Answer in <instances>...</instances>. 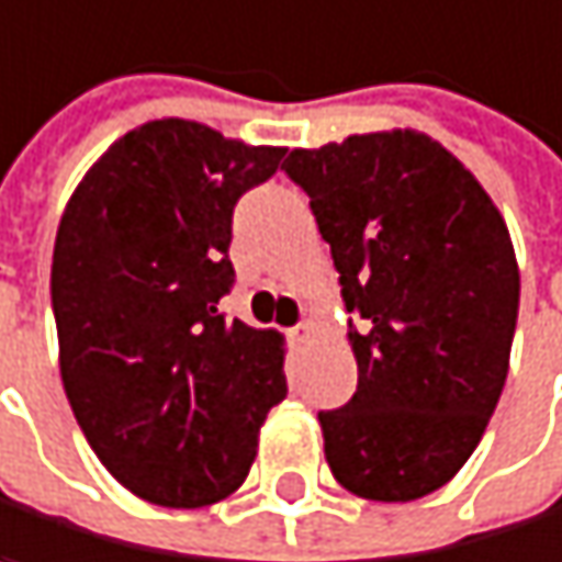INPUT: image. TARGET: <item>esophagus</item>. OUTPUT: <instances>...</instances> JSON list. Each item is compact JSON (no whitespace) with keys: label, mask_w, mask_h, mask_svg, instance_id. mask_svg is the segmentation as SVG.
Instances as JSON below:
<instances>
[{"label":"esophagus","mask_w":562,"mask_h":562,"mask_svg":"<svg viewBox=\"0 0 562 562\" xmlns=\"http://www.w3.org/2000/svg\"><path fill=\"white\" fill-rule=\"evenodd\" d=\"M291 337H294V344H307V340L314 337V324H311V321L297 324V327L291 330Z\"/></svg>","instance_id":"esophagus-1"}]
</instances>
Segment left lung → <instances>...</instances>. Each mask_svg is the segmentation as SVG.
I'll list each match as a JSON object with an SVG mask.
<instances>
[{
  "label": "left lung",
  "mask_w": 562,
  "mask_h": 562,
  "mask_svg": "<svg viewBox=\"0 0 562 562\" xmlns=\"http://www.w3.org/2000/svg\"><path fill=\"white\" fill-rule=\"evenodd\" d=\"M347 311L357 393L321 413L334 477L367 501H419L477 448L501 400L520 304L504 215L419 131L291 149Z\"/></svg>",
  "instance_id": "1"
}]
</instances>
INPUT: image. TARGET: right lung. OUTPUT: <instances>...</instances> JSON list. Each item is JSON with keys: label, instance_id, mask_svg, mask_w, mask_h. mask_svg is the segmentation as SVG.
Segmentation results:
<instances>
[{"label": "right lung", "instance_id": "obj_1", "mask_svg": "<svg viewBox=\"0 0 562 562\" xmlns=\"http://www.w3.org/2000/svg\"><path fill=\"white\" fill-rule=\"evenodd\" d=\"M284 146L162 117L71 192L52 258L65 396L101 464L159 507L225 501L288 396L284 337L225 321L232 209Z\"/></svg>", "mask_w": 562, "mask_h": 562}]
</instances>
